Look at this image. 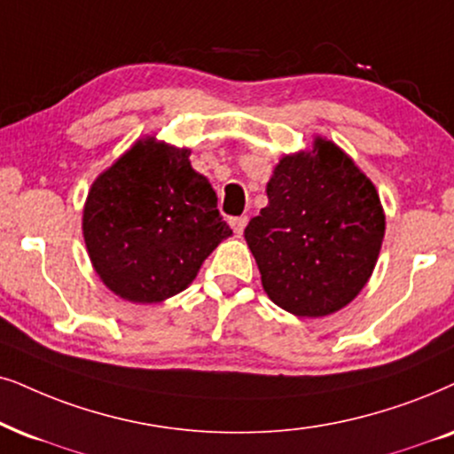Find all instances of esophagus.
Here are the masks:
<instances>
[{"label":"esophagus","instance_id":"esophagus-1","mask_svg":"<svg viewBox=\"0 0 454 454\" xmlns=\"http://www.w3.org/2000/svg\"><path fill=\"white\" fill-rule=\"evenodd\" d=\"M231 226H232V231H234V234H243V231H245V226H247V215H240V217H232L231 220Z\"/></svg>","mask_w":454,"mask_h":454}]
</instances>
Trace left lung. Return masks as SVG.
I'll list each match as a JSON object with an SVG mask.
<instances>
[{
    "label": "left lung",
    "instance_id": "left-lung-1",
    "mask_svg": "<svg viewBox=\"0 0 454 454\" xmlns=\"http://www.w3.org/2000/svg\"><path fill=\"white\" fill-rule=\"evenodd\" d=\"M266 194L245 240L270 300L301 318L346 308L369 283L386 234L375 184L317 136L312 151L280 157Z\"/></svg>",
    "mask_w": 454,
    "mask_h": 454
}]
</instances>
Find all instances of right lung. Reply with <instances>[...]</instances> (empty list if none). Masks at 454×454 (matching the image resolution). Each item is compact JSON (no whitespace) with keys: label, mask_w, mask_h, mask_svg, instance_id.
I'll use <instances>...</instances> for the list:
<instances>
[{"label":"right lung","mask_w":454,"mask_h":454,"mask_svg":"<svg viewBox=\"0 0 454 454\" xmlns=\"http://www.w3.org/2000/svg\"><path fill=\"white\" fill-rule=\"evenodd\" d=\"M188 157L191 148L140 137L90 188L82 222L90 262L125 301L159 303L184 291L232 234Z\"/></svg>","instance_id":"1"}]
</instances>
